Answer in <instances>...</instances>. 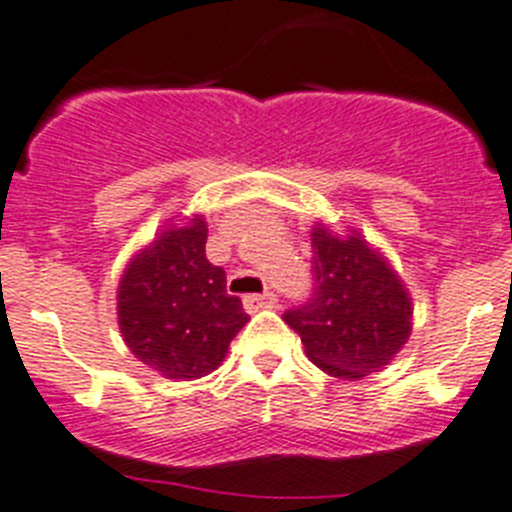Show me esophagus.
<instances>
[{
    "label": "esophagus",
    "mask_w": 512,
    "mask_h": 512,
    "mask_svg": "<svg viewBox=\"0 0 512 512\" xmlns=\"http://www.w3.org/2000/svg\"><path fill=\"white\" fill-rule=\"evenodd\" d=\"M243 305H246L248 313H256V310H266V308H277V295H274V292L246 295V298H243Z\"/></svg>",
    "instance_id": "obj_1"
}]
</instances>
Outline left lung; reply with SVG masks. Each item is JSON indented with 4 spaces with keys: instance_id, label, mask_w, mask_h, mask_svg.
<instances>
[{
    "instance_id": "obj_1",
    "label": "left lung",
    "mask_w": 512,
    "mask_h": 512,
    "mask_svg": "<svg viewBox=\"0 0 512 512\" xmlns=\"http://www.w3.org/2000/svg\"><path fill=\"white\" fill-rule=\"evenodd\" d=\"M313 295L285 310L305 355L334 378L378 373L412 334V298L381 253L360 233L334 235L316 225Z\"/></svg>"
}]
</instances>
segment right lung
Here are the masks:
<instances>
[{"label": "right lung", "instance_id": "1", "mask_svg": "<svg viewBox=\"0 0 512 512\" xmlns=\"http://www.w3.org/2000/svg\"><path fill=\"white\" fill-rule=\"evenodd\" d=\"M207 225L168 227L126 266L119 285V326L131 355L165 378L212 373L248 323L240 298L227 295L222 266L204 253Z\"/></svg>", "mask_w": 512, "mask_h": 512}]
</instances>
